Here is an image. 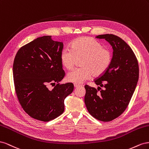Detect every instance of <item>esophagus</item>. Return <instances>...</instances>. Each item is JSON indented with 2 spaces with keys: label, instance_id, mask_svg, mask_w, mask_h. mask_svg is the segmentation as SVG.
<instances>
[{
  "label": "esophagus",
  "instance_id": "1",
  "mask_svg": "<svg viewBox=\"0 0 149 149\" xmlns=\"http://www.w3.org/2000/svg\"><path fill=\"white\" fill-rule=\"evenodd\" d=\"M74 87H75V88H77V87H80V85L77 84H74Z\"/></svg>",
  "mask_w": 149,
  "mask_h": 149
}]
</instances>
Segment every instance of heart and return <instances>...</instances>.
<instances>
[{
    "mask_svg": "<svg viewBox=\"0 0 149 149\" xmlns=\"http://www.w3.org/2000/svg\"><path fill=\"white\" fill-rule=\"evenodd\" d=\"M61 62L66 69L73 68L77 59L80 65L67 75V81L80 84L91 76L98 77L109 69L112 61V54L109 49L104 48L100 42L92 37H84L71 44V49L64 48L61 52Z\"/></svg>",
    "mask_w": 149,
    "mask_h": 149,
    "instance_id": "1",
    "label": "heart"
}]
</instances>
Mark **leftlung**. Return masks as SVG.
Segmentation results:
<instances>
[{"label": "left lung", "mask_w": 149, "mask_h": 149, "mask_svg": "<svg viewBox=\"0 0 149 149\" xmlns=\"http://www.w3.org/2000/svg\"><path fill=\"white\" fill-rule=\"evenodd\" d=\"M96 38L104 39L112 45V61L107 71L94 80L100 87L85 86L84 101L92 116L109 122L120 116L128 106L139 80V63L133 50L119 37L104 34Z\"/></svg>", "instance_id": "1"}]
</instances>
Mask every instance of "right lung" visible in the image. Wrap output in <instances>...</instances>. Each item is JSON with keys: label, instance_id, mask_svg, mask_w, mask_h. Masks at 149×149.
I'll use <instances>...</instances> for the list:
<instances>
[{"label": "right lung", "instance_id": "add662e5", "mask_svg": "<svg viewBox=\"0 0 149 149\" xmlns=\"http://www.w3.org/2000/svg\"><path fill=\"white\" fill-rule=\"evenodd\" d=\"M63 47L62 42L45 36L22 46L15 57L17 97L24 111L38 120L49 122L61 116L64 111V99L74 90L72 83H59L65 74L60 58ZM56 83L49 90L48 85Z\"/></svg>", "mask_w": 149, "mask_h": 149}]
</instances>
